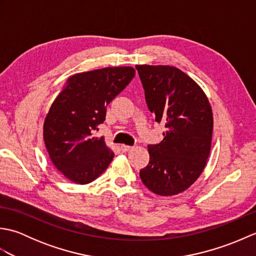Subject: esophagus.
Here are the masks:
<instances>
[{
	"label": "esophagus",
	"instance_id": "obj_1",
	"mask_svg": "<svg viewBox=\"0 0 256 256\" xmlns=\"http://www.w3.org/2000/svg\"><path fill=\"white\" fill-rule=\"evenodd\" d=\"M120 148H121L123 153H126V152L132 150L133 148H132V146H128V145H121V146H120Z\"/></svg>",
	"mask_w": 256,
	"mask_h": 256
}]
</instances>
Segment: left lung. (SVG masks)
Returning a JSON list of instances; mask_svg holds the SVG:
<instances>
[{
	"mask_svg": "<svg viewBox=\"0 0 256 256\" xmlns=\"http://www.w3.org/2000/svg\"><path fill=\"white\" fill-rule=\"evenodd\" d=\"M135 68L154 121L166 128L162 142L148 146L150 162L140 177L152 192L177 194L197 180L206 164L214 130L210 103L202 89L176 67Z\"/></svg>",
	"mask_w": 256,
	"mask_h": 256,
	"instance_id": "1",
	"label": "left lung"
}]
</instances>
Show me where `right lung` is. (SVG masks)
Masks as SVG:
<instances>
[{
	"label": "right lung",
	"instance_id": "obj_1",
	"mask_svg": "<svg viewBox=\"0 0 256 256\" xmlns=\"http://www.w3.org/2000/svg\"><path fill=\"white\" fill-rule=\"evenodd\" d=\"M132 67H108L70 77L54 100L44 123V140L52 164L76 184H89L114 157L94 133L104 122L106 106L134 78Z\"/></svg>",
	"mask_w": 256,
	"mask_h": 256
}]
</instances>
